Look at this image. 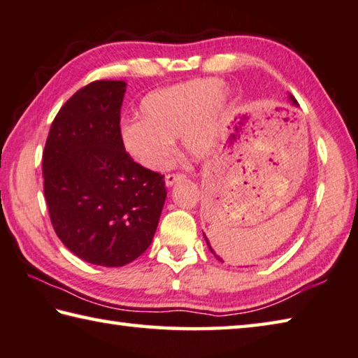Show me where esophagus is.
Returning <instances> with one entry per match:
<instances>
[{"label":"esophagus","mask_w":358,"mask_h":358,"mask_svg":"<svg viewBox=\"0 0 358 358\" xmlns=\"http://www.w3.org/2000/svg\"><path fill=\"white\" fill-rule=\"evenodd\" d=\"M186 178V175L183 172H175V173H167L166 175V185L167 186H173L177 181H181Z\"/></svg>","instance_id":"esophagus-1"}]
</instances>
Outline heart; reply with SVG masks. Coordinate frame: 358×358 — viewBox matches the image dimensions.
Segmentation results:
<instances>
[{
    "label": "heart",
    "mask_w": 358,
    "mask_h": 358,
    "mask_svg": "<svg viewBox=\"0 0 358 358\" xmlns=\"http://www.w3.org/2000/svg\"><path fill=\"white\" fill-rule=\"evenodd\" d=\"M222 86L219 80L205 78L153 90L141 103L142 119L120 125L123 148L150 171L171 162L173 139L180 136L191 155L205 157L219 138Z\"/></svg>",
    "instance_id": "b5f03b06"
}]
</instances>
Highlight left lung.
Segmentation results:
<instances>
[{
  "mask_svg": "<svg viewBox=\"0 0 358 358\" xmlns=\"http://www.w3.org/2000/svg\"><path fill=\"white\" fill-rule=\"evenodd\" d=\"M291 100H292V103H294V105H297V101L294 100V99H292V96H291ZM233 138H235V134H233ZM205 239H206V236H205ZM206 243H208V239H206ZM208 245H210V243H208ZM210 250L213 252V249H211V247H210ZM214 253V252H213ZM214 255H216V253H214Z\"/></svg>",
  "mask_w": 358,
  "mask_h": 358,
  "instance_id": "obj_1",
  "label": "left lung"
}]
</instances>
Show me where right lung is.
Returning a JSON list of instances; mask_svg holds the SVG:
<instances>
[{
    "label": "right lung",
    "instance_id": "obj_1",
    "mask_svg": "<svg viewBox=\"0 0 358 358\" xmlns=\"http://www.w3.org/2000/svg\"><path fill=\"white\" fill-rule=\"evenodd\" d=\"M127 84L92 81L51 123L42 155L51 225L67 249L99 266H125L147 250L167 196L164 175L136 162L120 141Z\"/></svg>",
    "mask_w": 358,
    "mask_h": 358
}]
</instances>
